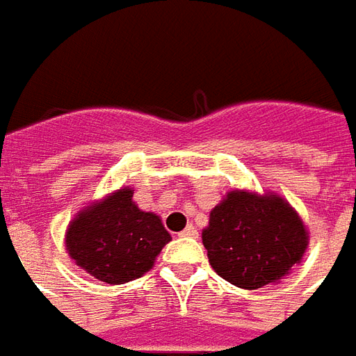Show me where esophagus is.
<instances>
[{
  "label": "esophagus",
  "mask_w": 356,
  "mask_h": 356,
  "mask_svg": "<svg viewBox=\"0 0 356 356\" xmlns=\"http://www.w3.org/2000/svg\"><path fill=\"white\" fill-rule=\"evenodd\" d=\"M180 237H197V231H195L194 225H188V227L180 233Z\"/></svg>",
  "instance_id": "1"
}]
</instances>
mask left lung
<instances>
[{
  "instance_id": "left-lung-1",
  "label": "left lung",
  "mask_w": 356,
  "mask_h": 356,
  "mask_svg": "<svg viewBox=\"0 0 356 356\" xmlns=\"http://www.w3.org/2000/svg\"><path fill=\"white\" fill-rule=\"evenodd\" d=\"M202 243L221 278L257 290L280 282L302 262L309 231L282 195L233 188L209 211Z\"/></svg>"
}]
</instances>
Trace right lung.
<instances>
[{
  "mask_svg": "<svg viewBox=\"0 0 356 356\" xmlns=\"http://www.w3.org/2000/svg\"><path fill=\"white\" fill-rule=\"evenodd\" d=\"M125 186L82 207L68 223L64 245L76 266L107 284L140 278L172 237L154 211H143Z\"/></svg>",
  "mask_w": 356,
  "mask_h": 356,
  "instance_id": "obj_1",
  "label": "right lung"
}]
</instances>
